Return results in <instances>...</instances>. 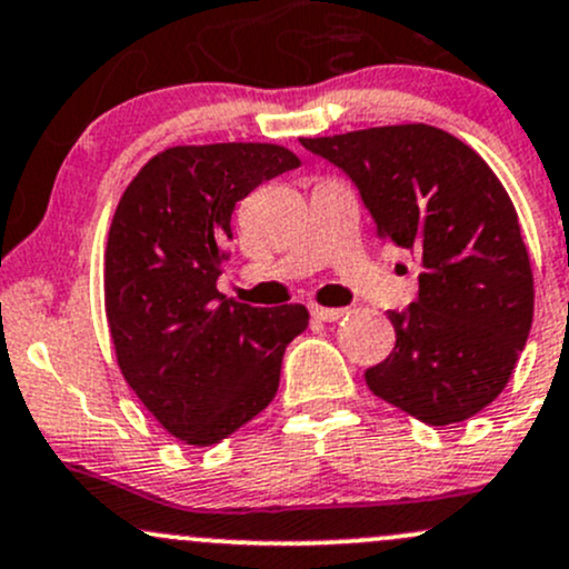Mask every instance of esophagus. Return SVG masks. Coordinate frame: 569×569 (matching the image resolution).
Instances as JSON below:
<instances>
[{"label": "esophagus", "mask_w": 569, "mask_h": 569, "mask_svg": "<svg viewBox=\"0 0 569 569\" xmlns=\"http://www.w3.org/2000/svg\"><path fill=\"white\" fill-rule=\"evenodd\" d=\"M308 308H310V316H313V319H319V321H338L340 316L346 313V310L325 308V305H319V302H310Z\"/></svg>", "instance_id": "1"}]
</instances>
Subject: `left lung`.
<instances>
[{
  "label": "left lung",
  "instance_id": "left-lung-1",
  "mask_svg": "<svg viewBox=\"0 0 569 569\" xmlns=\"http://www.w3.org/2000/svg\"><path fill=\"white\" fill-rule=\"evenodd\" d=\"M343 169L376 234L420 259L417 300L390 310L395 349L365 370L370 392L428 426L499 398L535 316V278L505 184L471 147L430 124L300 139Z\"/></svg>",
  "mask_w": 569,
  "mask_h": 569
}]
</instances>
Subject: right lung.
I'll list each match as a JSON object with an SVG mask.
<instances>
[{
  "mask_svg": "<svg viewBox=\"0 0 569 569\" xmlns=\"http://www.w3.org/2000/svg\"><path fill=\"white\" fill-rule=\"evenodd\" d=\"M278 143H204L154 154L124 188L106 244V319L119 370L149 415L209 447L264 411L305 305L253 308L218 291L231 212L297 169Z\"/></svg>",
  "mask_w": 569,
  "mask_h": 569,
  "instance_id": "obj_1",
  "label": "right lung"
}]
</instances>
